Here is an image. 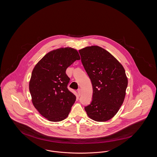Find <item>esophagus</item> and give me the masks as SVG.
<instances>
[{"mask_svg": "<svg viewBox=\"0 0 157 157\" xmlns=\"http://www.w3.org/2000/svg\"><path fill=\"white\" fill-rule=\"evenodd\" d=\"M81 89H78V95L79 96H80L81 95Z\"/></svg>", "mask_w": 157, "mask_h": 157, "instance_id": "esophagus-1", "label": "esophagus"}]
</instances>
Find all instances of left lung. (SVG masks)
Segmentation results:
<instances>
[{"instance_id": "obj_1", "label": "left lung", "mask_w": 157, "mask_h": 157, "mask_svg": "<svg viewBox=\"0 0 157 157\" xmlns=\"http://www.w3.org/2000/svg\"><path fill=\"white\" fill-rule=\"evenodd\" d=\"M79 52L93 88L92 101L85 110L94 121L111 120L118 112L125 97V71L113 55L98 46L85 47Z\"/></svg>"}]
</instances>
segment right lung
Wrapping results in <instances>:
<instances>
[{
    "label": "right lung",
    "mask_w": 157,
    "mask_h": 157,
    "mask_svg": "<svg viewBox=\"0 0 157 157\" xmlns=\"http://www.w3.org/2000/svg\"><path fill=\"white\" fill-rule=\"evenodd\" d=\"M80 59L76 49L61 48L46 54L33 68L29 85L32 102L48 121L65 120L75 103L76 96L67 89L66 70Z\"/></svg>",
    "instance_id": "obj_1"
}]
</instances>
